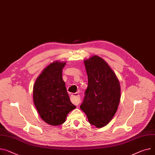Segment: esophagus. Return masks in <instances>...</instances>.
<instances>
[{
    "mask_svg": "<svg viewBox=\"0 0 155 155\" xmlns=\"http://www.w3.org/2000/svg\"><path fill=\"white\" fill-rule=\"evenodd\" d=\"M71 100L74 104L78 105L80 101V95H78V94H73L71 95Z\"/></svg>",
    "mask_w": 155,
    "mask_h": 155,
    "instance_id": "1",
    "label": "esophagus"
}]
</instances>
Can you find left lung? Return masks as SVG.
Masks as SVG:
<instances>
[{"mask_svg": "<svg viewBox=\"0 0 155 155\" xmlns=\"http://www.w3.org/2000/svg\"><path fill=\"white\" fill-rule=\"evenodd\" d=\"M88 87L80 106L88 122L97 128L106 126L117 111L121 97L120 82L106 61L97 55L84 60Z\"/></svg>", "mask_w": 155, "mask_h": 155, "instance_id": "left-lung-1", "label": "left lung"}]
</instances>
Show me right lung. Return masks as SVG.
<instances>
[{"label":"right lung","instance_id":"obj_1","mask_svg":"<svg viewBox=\"0 0 155 155\" xmlns=\"http://www.w3.org/2000/svg\"><path fill=\"white\" fill-rule=\"evenodd\" d=\"M65 64L55 61L48 65L34 86V103L38 114L45 122L53 126L63 124L68 113L76 108L70 100L62 79Z\"/></svg>","mask_w":155,"mask_h":155}]
</instances>
